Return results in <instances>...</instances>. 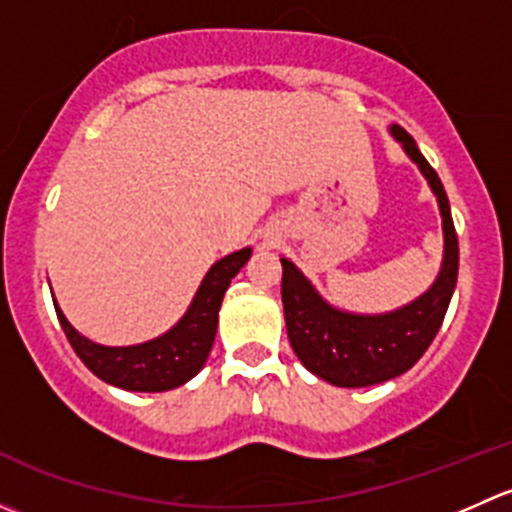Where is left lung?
I'll list each match as a JSON object with an SVG mask.
<instances>
[{
    "label": "left lung",
    "instance_id": "8db88e82",
    "mask_svg": "<svg viewBox=\"0 0 512 512\" xmlns=\"http://www.w3.org/2000/svg\"><path fill=\"white\" fill-rule=\"evenodd\" d=\"M389 131L421 168L441 208L443 265L431 289L394 312H342L324 302L307 277L282 257V304L289 344L312 374L344 389L374 386L409 371L441 329L458 280V235L441 178L404 128L391 126Z\"/></svg>",
    "mask_w": 512,
    "mask_h": 512
}]
</instances>
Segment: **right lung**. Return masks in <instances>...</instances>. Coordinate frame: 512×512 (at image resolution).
Masks as SVG:
<instances>
[{"mask_svg":"<svg viewBox=\"0 0 512 512\" xmlns=\"http://www.w3.org/2000/svg\"><path fill=\"white\" fill-rule=\"evenodd\" d=\"M250 255L252 250L245 247V250H237L215 262L205 280L200 282L185 317L163 337L136 344V347H101V344L81 337L64 317L59 304L54 302L56 317H59L61 329L76 356L101 381L118 386V389L151 391V394L175 389L203 369L205 359L213 349L215 332H218V312L225 289L230 287L232 277L245 267Z\"/></svg>","mask_w":512,"mask_h":512,"instance_id":"1","label":"right lung"}]
</instances>
